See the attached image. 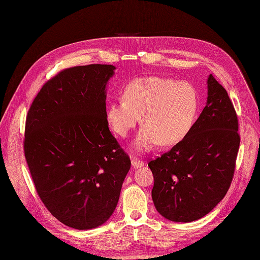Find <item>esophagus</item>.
Segmentation results:
<instances>
[{"instance_id":"1","label":"esophagus","mask_w":260,"mask_h":260,"mask_svg":"<svg viewBox=\"0 0 260 260\" xmlns=\"http://www.w3.org/2000/svg\"><path fill=\"white\" fill-rule=\"evenodd\" d=\"M132 166L134 169H138V168H141L144 166V162L138 158L133 157L132 158Z\"/></svg>"}]
</instances>
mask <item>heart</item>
Listing matches in <instances>:
<instances>
[{
	"mask_svg": "<svg viewBox=\"0 0 260 260\" xmlns=\"http://www.w3.org/2000/svg\"><path fill=\"white\" fill-rule=\"evenodd\" d=\"M197 108L196 90L187 82L147 76L132 80L123 98L109 103L106 117L120 137H126L141 117L142 127L133 147L146 152L158 143L170 146L180 142L193 126Z\"/></svg>",
	"mask_w": 260,
	"mask_h": 260,
	"instance_id": "b5f03b06",
	"label": "heart"
}]
</instances>
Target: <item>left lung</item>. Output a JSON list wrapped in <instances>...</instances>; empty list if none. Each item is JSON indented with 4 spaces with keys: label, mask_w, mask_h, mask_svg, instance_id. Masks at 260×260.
Wrapping results in <instances>:
<instances>
[{
    "label": "left lung",
    "mask_w": 260,
    "mask_h": 260,
    "mask_svg": "<svg viewBox=\"0 0 260 260\" xmlns=\"http://www.w3.org/2000/svg\"><path fill=\"white\" fill-rule=\"evenodd\" d=\"M240 143L238 119L224 87L210 75L208 100L185 137L149 161L156 210L175 222L209 214L233 179Z\"/></svg>",
    "instance_id": "left-lung-1"
}]
</instances>
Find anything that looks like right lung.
Here are the masks:
<instances>
[{
    "instance_id": "add662e5",
    "label": "right lung",
    "mask_w": 260,
    "mask_h": 260,
    "mask_svg": "<svg viewBox=\"0 0 260 260\" xmlns=\"http://www.w3.org/2000/svg\"><path fill=\"white\" fill-rule=\"evenodd\" d=\"M116 67L67 68L41 88L26 118L24 153L37 193L67 226L98 228L114 213L131 159L108 128Z\"/></svg>"
}]
</instances>
